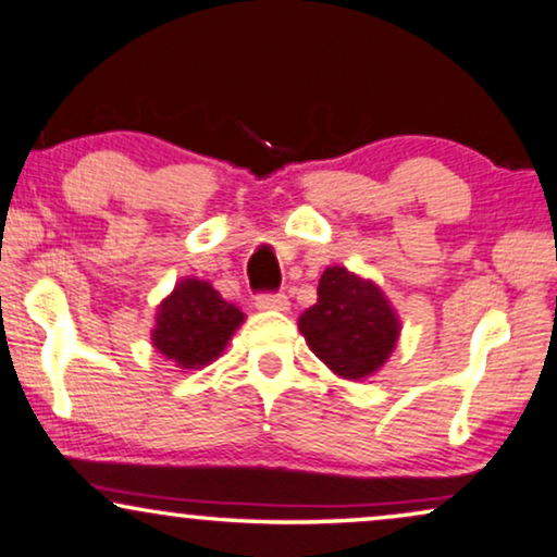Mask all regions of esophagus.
<instances>
[{"label":"esophagus","instance_id":"esophagus-1","mask_svg":"<svg viewBox=\"0 0 557 557\" xmlns=\"http://www.w3.org/2000/svg\"><path fill=\"white\" fill-rule=\"evenodd\" d=\"M255 306L259 308V311H287L290 300H287V295H283V293H262V295H257Z\"/></svg>","mask_w":557,"mask_h":557}]
</instances>
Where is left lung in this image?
Segmentation results:
<instances>
[{"label": "left lung", "mask_w": 557, "mask_h": 557, "mask_svg": "<svg viewBox=\"0 0 557 557\" xmlns=\"http://www.w3.org/2000/svg\"><path fill=\"white\" fill-rule=\"evenodd\" d=\"M306 344L344 380H364L391 360L400 336L396 308L368 277L347 267H326L319 302L298 319Z\"/></svg>", "instance_id": "obj_1"}]
</instances>
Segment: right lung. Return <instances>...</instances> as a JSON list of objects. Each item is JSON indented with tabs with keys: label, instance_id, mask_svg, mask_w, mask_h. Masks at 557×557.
<instances>
[{
	"label": "right lung",
	"instance_id": "add662e5",
	"mask_svg": "<svg viewBox=\"0 0 557 557\" xmlns=\"http://www.w3.org/2000/svg\"><path fill=\"white\" fill-rule=\"evenodd\" d=\"M244 319L206 280L185 277L157 306L151 344L174 368L200 370L223 355Z\"/></svg>",
	"mask_w": 557,
	"mask_h": 557
}]
</instances>
